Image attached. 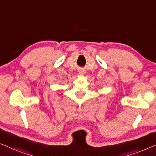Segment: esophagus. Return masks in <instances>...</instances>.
I'll return each instance as SVG.
<instances>
[{"label": "esophagus", "mask_w": 156, "mask_h": 156, "mask_svg": "<svg viewBox=\"0 0 156 156\" xmlns=\"http://www.w3.org/2000/svg\"><path fill=\"white\" fill-rule=\"evenodd\" d=\"M80 74H81V75H82V74H83V72H80Z\"/></svg>", "instance_id": "esophagus-1"}]
</instances>
